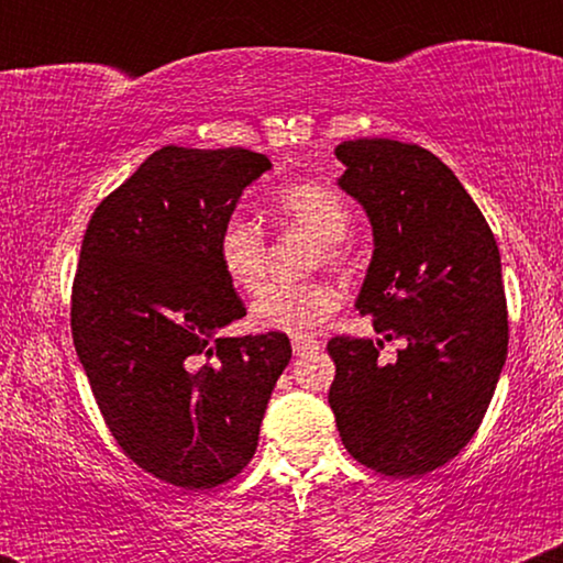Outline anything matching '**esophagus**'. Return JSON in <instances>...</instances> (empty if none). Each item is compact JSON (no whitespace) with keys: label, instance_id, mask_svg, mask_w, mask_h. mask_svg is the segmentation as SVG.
<instances>
[{"label":"esophagus","instance_id":"1","mask_svg":"<svg viewBox=\"0 0 563 563\" xmlns=\"http://www.w3.org/2000/svg\"><path fill=\"white\" fill-rule=\"evenodd\" d=\"M294 354L296 357H301V354H309V352H314V349H320L322 344L318 339H312V335H296L294 339Z\"/></svg>","mask_w":563,"mask_h":563}]
</instances>
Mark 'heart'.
Here are the masks:
<instances>
[{"label": "heart", "mask_w": 563, "mask_h": 563, "mask_svg": "<svg viewBox=\"0 0 563 563\" xmlns=\"http://www.w3.org/2000/svg\"><path fill=\"white\" fill-rule=\"evenodd\" d=\"M273 209L318 238L328 260L339 256V243L346 241L352 230V211L346 200L328 185L301 183L286 187L273 200ZM264 256H267V243H264L262 224L243 211H230L217 230V262L224 277L243 290L260 288ZM339 307V288L325 280H269L251 301V318L269 331L307 335L318 331Z\"/></svg>", "instance_id": "heart-1"}]
</instances>
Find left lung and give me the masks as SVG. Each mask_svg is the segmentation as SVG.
Listing matches in <instances>:
<instances>
[{
  "label": "left lung",
  "mask_w": 563,
  "mask_h": 563,
  "mask_svg": "<svg viewBox=\"0 0 563 563\" xmlns=\"http://www.w3.org/2000/svg\"><path fill=\"white\" fill-rule=\"evenodd\" d=\"M335 185L363 206L373 256L354 307L376 333L333 339L328 402L354 461L386 476H421L479 429L508 354L500 251L466 187L434 153L399 140L335 145Z\"/></svg>",
  "instance_id": "left-lung-1"
}]
</instances>
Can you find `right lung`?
Here are the masks:
<instances>
[{
  "instance_id": "add662e5",
  "label": "right lung",
  "mask_w": 563,
  "mask_h": 563,
  "mask_svg": "<svg viewBox=\"0 0 563 563\" xmlns=\"http://www.w3.org/2000/svg\"><path fill=\"white\" fill-rule=\"evenodd\" d=\"M273 169L243 147L166 145L95 209L70 303L79 363L121 450L174 487L241 474L290 360L286 333L222 335L245 307L217 230Z\"/></svg>"
}]
</instances>
